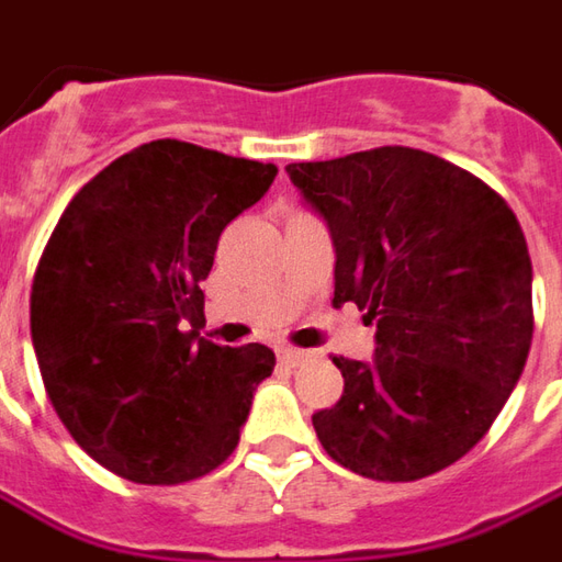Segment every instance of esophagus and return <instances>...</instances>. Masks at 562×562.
<instances>
[{"instance_id": "34e87169", "label": "esophagus", "mask_w": 562, "mask_h": 562, "mask_svg": "<svg viewBox=\"0 0 562 562\" xmlns=\"http://www.w3.org/2000/svg\"><path fill=\"white\" fill-rule=\"evenodd\" d=\"M306 359H308L306 349H293V346H281V349H278V361H281V364H288V368H296L300 361H306Z\"/></svg>"}]
</instances>
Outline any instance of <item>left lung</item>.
Returning a JSON list of instances; mask_svg holds the SVG:
<instances>
[{"instance_id":"obj_1","label":"left lung","mask_w":562,"mask_h":562,"mask_svg":"<svg viewBox=\"0 0 562 562\" xmlns=\"http://www.w3.org/2000/svg\"><path fill=\"white\" fill-rule=\"evenodd\" d=\"M288 172L334 237V306L378 325L374 361L334 359L342 395L312 414L318 442L380 483L446 470L529 359L532 259L514 210L473 172L402 145Z\"/></svg>"}]
</instances>
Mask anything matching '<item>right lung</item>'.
Masks as SVG:
<instances>
[{
  "label": "right lung",
  "mask_w": 562,
  "mask_h": 562,
  "mask_svg": "<svg viewBox=\"0 0 562 562\" xmlns=\"http://www.w3.org/2000/svg\"><path fill=\"white\" fill-rule=\"evenodd\" d=\"M274 172L157 138L82 184L48 237L30 288L40 374L77 446L116 476L179 485L237 448L274 352L203 340L201 281Z\"/></svg>",
  "instance_id": "right-lung-1"
}]
</instances>
